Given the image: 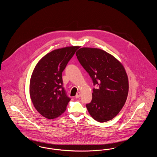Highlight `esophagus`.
<instances>
[{
    "label": "esophagus",
    "instance_id": "esophagus-1",
    "mask_svg": "<svg viewBox=\"0 0 157 157\" xmlns=\"http://www.w3.org/2000/svg\"><path fill=\"white\" fill-rule=\"evenodd\" d=\"M81 93L80 92H77V94H76L75 97L76 98H79L81 97Z\"/></svg>",
    "mask_w": 157,
    "mask_h": 157
}]
</instances>
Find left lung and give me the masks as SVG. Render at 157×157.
<instances>
[{
  "mask_svg": "<svg viewBox=\"0 0 157 157\" xmlns=\"http://www.w3.org/2000/svg\"><path fill=\"white\" fill-rule=\"evenodd\" d=\"M76 55L97 86L92 90L91 102L86 105L90 116L99 122L112 120L124 106L128 94V78L123 65L98 48H82Z\"/></svg>",
  "mask_w": 157,
  "mask_h": 157,
  "instance_id": "obj_1",
  "label": "left lung"
}]
</instances>
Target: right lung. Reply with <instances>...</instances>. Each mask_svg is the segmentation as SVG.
Returning <instances> with one entry per match:
<instances>
[{"mask_svg":"<svg viewBox=\"0 0 157 157\" xmlns=\"http://www.w3.org/2000/svg\"><path fill=\"white\" fill-rule=\"evenodd\" d=\"M78 46H67L47 53L37 62L31 76L30 99L35 109L46 118L52 120L67 109L71 98L64 90L62 74Z\"/></svg>","mask_w":157,"mask_h":157,"instance_id":"1","label":"right lung"}]
</instances>
